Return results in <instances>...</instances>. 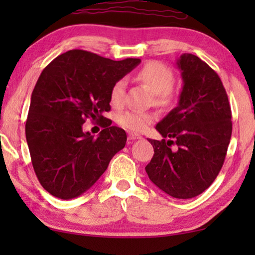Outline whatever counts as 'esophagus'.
I'll use <instances>...</instances> for the list:
<instances>
[{
	"label": "esophagus",
	"instance_id": "34e87169",
	"mask_svg": "<svg viewBox=\"0 0 255 255\" xmlns=\"http://www.w3.org/2000/svg\"><path fill=\"white\" fill-rule=\"evenodd\" d=\"M128 139L130 141H133V140H138V139H141V135H138V134H134V133H130L128 135Z\"/></svg>",
	"mask_w": 255,
	"mask_h": 255
}]
</instances>
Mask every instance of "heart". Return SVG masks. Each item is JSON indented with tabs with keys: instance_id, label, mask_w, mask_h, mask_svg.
Returning a JSON list of instances; mask_svg holds the SVG:
<instances>
[{
	"instance_id": "b5f03b06",
	"label": "heart",
	"mask_w": 255,
	"mask_h": 255,
	"mask_svg": "<svg viewBox=\"0 0 255 255\" xmlns=\"http://www.w3.org/2000/svg\"><path fill=\"white\" fill-rule=\"evenodd\" d=\"M138 81L145 83L154 93L155 103L159 106H168L174 101L175 94L173 90L174 74L168 66L160 61H149L139 69L135 74ZM127 83L123 79L117 80L110 89V102L115 107H120L124 102ZM155 116L153 114L139 110H128L118 116V123L127 130L141 133L151 127Z\"/></svg>"
}]
</instances>
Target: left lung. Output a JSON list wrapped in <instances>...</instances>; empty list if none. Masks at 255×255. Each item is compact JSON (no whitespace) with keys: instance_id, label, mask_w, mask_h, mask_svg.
Here are the masks:
<instances>
[{"instance_id":"8db88e82","label":"left lung","mask_w":255,"mask_h":255,"mask_svg":"<svg viewBox=\"0 0 255 255\" xmlns=\"http://www.w3.org/2000/svg\"><path fill=\"white\" fill-rule=\"evenodd\" d=\"M176 65L183 80L179 104L156 124L162 140L148 139L154 154L145 169L159 189L187 200L208 189L221 172L232 115L224 86L210 66L190 53Z\"/></svg>"}]
</instances>
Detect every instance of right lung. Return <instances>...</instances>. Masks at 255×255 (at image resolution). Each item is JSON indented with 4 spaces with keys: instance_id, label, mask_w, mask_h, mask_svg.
<instances>
[{
    "instance_id": "right-lung-1",
    "label": "right lung",
    "mask_w": 255,
    "mask_h": 255,
    "mask_svg": "<svg viewBox=\"0 0 255 255\" xmlns=\"http://www.w3.org/2000/svg\"><path fill=\"white\" fill-rule=\"evenodd\" d=\"M140 64L115 61L72 50L51 61L31 95L25 135L34 173L46 191L61 200L85 193L124 148L127 133L103 116L110 110V89ZM87 118L104 127L99 137L83 132Z\"/></svg>"
}]
</instances>
